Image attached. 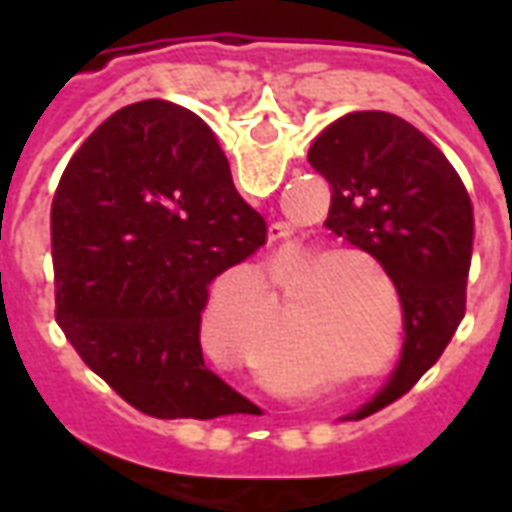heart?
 <instances>
[{
    "mask_svg": "<svg viewBox=\"0 0 512 512\" xmlns=\"http://www.w3.org/2000/svg\"><path fill=\"white\" fill-rule=\"evenodd\" d=\"M340 255L365 257L367 252H362V249H334V252H329V257ZM244 274L246 288L252 293V301H255L260 310H271V285H268L266 274L257 271V268H249ZM202 337H205L219 354L227 356V359H238V362L249 354V345H252V332H249V326L233 321L230 312L222 310V307H216V304H211L208 312H205V318H202Z\"/></svg>",
    "mask_w": 512,
    "mask_h": 512,
    "instance_id": "b5f03b06",
    "label": "heart"
}]
</instances>
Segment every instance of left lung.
I'll use <instances>...</instances> for the list:
<instances>
[{
    "label": "left lung",
    "instance_id": "left-lung-1",
    "mask_svg": "<svg viewBox=\"0 0 512 512\" xmlns=\"http://www.w3.org/2000/svg\"><path fill=\"white\" fill-rule=\"evenodd\" d=\"M307 161L326 178V227L373 255L395 282L406 343L378 411L439 362L466 312L474 211L458 172L428 136L389 112H351L323 128Z\"/></svg>",
    "mask_w": 512,
    "mask_h": 512
}]
</instances>
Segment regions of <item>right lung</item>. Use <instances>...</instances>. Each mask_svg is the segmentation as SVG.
I'll return each mask as SVG.
<instances>
[{
  "label": "right lung",
  "instance_id": "1",
  "mask_svg": "<svg viewBox=\"0 0 512 512\" xmlns=\"http://www.w3.org/2000/svg\"><path fill=\"white\" fill-rule=\"evenodd\" d=\"M266 244L200 117L139 101L106 117L51 202L57 323L93 373L158 419H213L246 397L205 367L208 285Z\"/></svg>",
  "mask_w": 512,
  "mask_h": 512
}]
</instances>
